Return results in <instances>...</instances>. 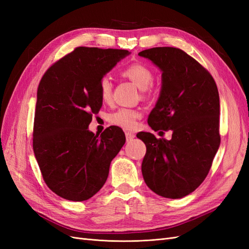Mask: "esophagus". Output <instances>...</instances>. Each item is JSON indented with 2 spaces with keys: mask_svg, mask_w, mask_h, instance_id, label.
Wrapping results in <instances>:
<instances>
[{
  "mask_svg": "<svg viewBox=\"0 0 249 249\" xmlns=\"http://www.w3.org/2000/svg\"><path fill=\"white\" fill-rule=\"evenodd\" d=\"M125 138H126V142H129V141H131L132 139L135 138V134H133L131 132H126L125 133Z\"/></svg>",
  "mask_w": 249,
  "mask_h": 249,
  "instance_id": "34e87169",
  "label": "esophagus"
}]
</instances>
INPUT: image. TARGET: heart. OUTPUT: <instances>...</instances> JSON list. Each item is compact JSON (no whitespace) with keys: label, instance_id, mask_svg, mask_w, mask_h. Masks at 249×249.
I'll list each match as a JSON object with an SVG mask.
<instances>
[{"label":"heart","instance_id":"heart-1","mask_svg":"<svg viewBox=\"0 0 249 249\" xmlns=\"http://www.w3.org/2000/svg\"><path fill=\"white\" fill-rule=\"evenodd\" d=\"M122 74L130 79L138 88L146 90L153 83L154 74L147 66L141 63H133L123 70ZM113 85L109 77H103L99 83V94L104 103H109L112 100ZM141 117L138 110L120 108L109 115V122L124 130H133L137 124V120Z\"/></svg>","mask_w":249,"mask_h":249}]
</instances>
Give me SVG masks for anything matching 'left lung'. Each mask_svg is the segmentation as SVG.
Returning a JSON list of instances; mask_svg holds the SVG:
<instances>
[{
	"label": "left lung",
	"mask_w": 249,
	"mask_h": 249,
	"mask_svg": "<svg viewBox=\"0 0 249 249\" xmlns=\"http://www.w3.org/2000/svg\"><path fill=\"white\" fill-rule=\"evenodd\" d=\"M138 55L162 71L160 95L148 125L172 131L170 140L137 134L146 145L142 176L160 196L182 198L203 182L219 148V93L210 72L182 50L153 48Z\"/></svg>",
	"instance_id": "8db88e82"
}]
</instances>
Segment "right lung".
Returning a JSON list of instances; mask_svg holds the SVG:
<instances>
[{
  "label": "right lung",
  "mask_w": 249,
  "mask_h": 249,
  "mask_svg": "<svg viewBox=\"0 0 249 249\" xmlns=\"http://www.w3.org/2000/svg\"><path fill=\"white\" fill-rule=\"evenodd\" d=\"M126 50L79 47L43 74L37 90L33 150L50 189L67 200L92 197L106 183L111 161L125 142L112 125L101 136L88 130L103 101L99 83Z\"/></svg>",
  "instance_id": "1"
}]
</instances>
